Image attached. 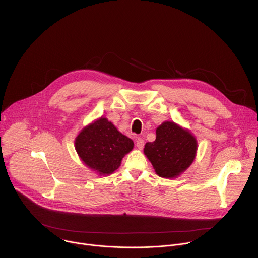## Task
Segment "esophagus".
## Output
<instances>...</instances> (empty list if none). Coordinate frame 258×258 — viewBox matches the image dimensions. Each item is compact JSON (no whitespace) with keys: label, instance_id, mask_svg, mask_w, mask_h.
Returning <instances> with one entry per match:
<instances>
[{"label":"esophagus","instance_id":"esophagus-1","mask_svg":"<svg viewBox=\"0 0 258 258\" xmlns=\"http://www.w3.org/2000/svg\"><path fill=\"white\" fill-rule=\"evenodd\" d=\"M136 146L138 147V149L142 150L144 148V140L142 138H137L136 139Z\"/></svg>","mask_w":258,"mask_h":258}]
</instances>
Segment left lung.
<instances>
[{
    "label": "left lung",
    "instance_id": "8db88e82",
    "mask_svg": "<svg viewBox=\"0 0 258 258\" xmlns=\"http://www.w3.org/2000/svg\"><path fill=\"white\" fill-rule=\"evenodd\" d=\"M197 149V140L189 130L164 121L156 128L155 141L146 143L144 154L159 176L175 178L193 163Z\"/></svg>",
    "mask_w": 258,
    "mask_h": 258
}]
</instances>
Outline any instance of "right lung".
Returning a JSON list of instances; mask_svg holds the SVG:
<instances>
[{
    "label": "right lung",
    "mask_w": 258,
    "mask_h": 258,
    "mask_svg": "<svg viewBox=\"0 0 258 258\" xmlns=\"http://www.w3.org/2000/svg\"><path fill=\"white\" fill-rule=\"evenodd\" d=\"M75 148L87 167L99 175H109L120 166L122 158L133 150L134 142L102 116L79 133Z\"/></svg>",
    "instance_id": "add662e5"
}]
</instances>
